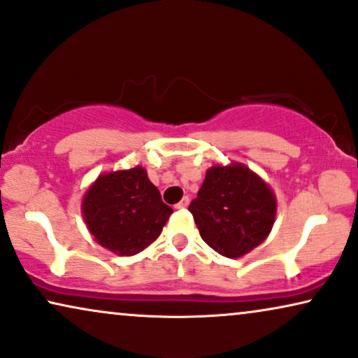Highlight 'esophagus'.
<instances>
[{
  "instance_id": "obj_1",
  "label": "esophagus",
  "mask_w": 358,
  "mask_h": 358,
  "mask_svg": "<svg viewBox=\"0 0 358 358\" xmlns=\"http://www.w3.org/2000/svg\"><path fill=\"white\" fill-rule=\"evenodd\" d=\"M189 202H190L189 197H184L179 203H176V208H185L189 205Z\"/></svg>"
}]
</instances>
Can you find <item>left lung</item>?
<instances>
[{
  "label": "left lung",
  "mask_w": 358,
  "mask_h": 358,
  "mask_svg": "<svg viewBox=\"0 0 358 358\" xmlns=\"http://www.w3.org/2000/svg\"><path fill=\"white\" fill-rule=\"evenodd\" d=\"M189 210L203 241L234 259L267 238L277 202L268 185L246 166H212Z\"/></svg>",
  "instance_id": "obj_1"
}]
</instances>
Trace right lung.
Listing matches in <instances>:
<instances>
[{
	"label": "right lung",
	"mask_w": 358,
	"mask_h": 358,
	"mask_svg": "<svg viewBox=\"0 0 358 358\" xmlns=\"http://www.w3.org/2000/svg\"><path fill=\"white\" fill-rule=\"evenodd\" d=\"M173 208L140 166L99 176L83 200V215L102 248L134 256L161 234Z\"/></svg>",
	"instance_id": "add662e5"
}]
</instances>
